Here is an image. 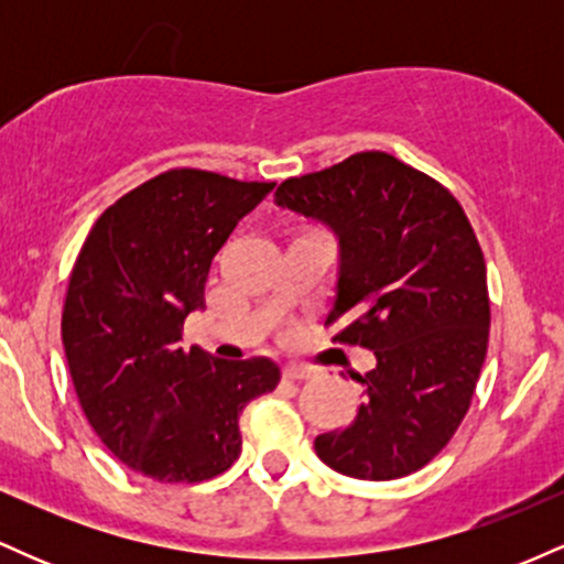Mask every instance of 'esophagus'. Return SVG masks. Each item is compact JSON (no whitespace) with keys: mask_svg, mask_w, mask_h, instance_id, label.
I'll list each match as a JSON object with an SVG mask.
<instances>
[{"mask_svg":"<svg viewBox=\"0 0 564 564\" xmlns=\"http://www.w3.org/2000/svg\"><path fill=\"white\" fill-rule=\"evenodd\" d=\"M283 377L291 379V381H302V379L315 377V368H310V366H300V364H291V366L283 368Z\"/></svg>","mask_w":564,"mask_h":564,"instance_id":"obj_1","label":"esophagus"}]
</instances>
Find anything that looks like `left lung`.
I'll list each match as a JSON object with an SVG mask.
<instances>
[{
  "mask_svg": "<svg viewBox=\"0 0 564 564\" xmlns=\"http://www.w3.org/2000/svg\"><path fill=\"white\" fill-rule=\"evenodd\" d=\"M275 204L339 236L334 341L373 349L360 408L315 437L323 464L398 480L430 464L467 416L488 352L485 257L462 204L430 174L381 151L289 177Z\"/></svg>",
  "mask_w": 564,
  "mask_h": 564,
  "instance_id": "8db88e82",
  "label": "left lung"
}]
</instances>
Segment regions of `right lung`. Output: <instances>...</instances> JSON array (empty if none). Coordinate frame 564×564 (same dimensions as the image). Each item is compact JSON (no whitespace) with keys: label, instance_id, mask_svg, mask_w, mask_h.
<instances>
[{"label":"right lung","instance_id":"right-lung-1","mask_svg":"<svg viewBox=\"0 0 564 564\" xmlns=\"http://www.w3.org/2000/svg\"><path fill=\"white\" fill-rule=\"evenodd\" d=\"M275 183L170 170L108 206L63 302V347L84 416L108 451L159 482H204L241 453L238 419L273 392L270 358L180 347L212 260Z\"/></svg>","mask_w":564,"mask_h":564}]
</instances>
